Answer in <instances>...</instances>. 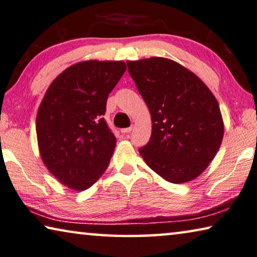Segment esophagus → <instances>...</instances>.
<instances>
[{"label": "esophagus", "instance_id": "obj_1", "mask_svg": "<svg viewBox=\"0 0 257 257\" xmlns=\"http://www.w3.org/2000/svg\"><path fill=\"white\" fill-rule=\"evenodd\" d=\"M132 128H133V127H132V126H130V127H126V128H121V130H120V132H121V133H123V134H128L130 132H131V131H132Z\"/></svg>", "mask_w": 257, "mask_h": 257}]
</instances>
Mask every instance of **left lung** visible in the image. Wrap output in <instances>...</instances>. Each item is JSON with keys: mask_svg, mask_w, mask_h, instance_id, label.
I'll return each mask as SVG.
<instances>
[{"mask_svg": "<svg viewBox=\"0 0 257 257\" xmlns=\"http://www.w3.org/2000/svg\"><path fill=\"white\" fill-rule=\"evenodd\" d=\"M126 64L153 121L150 140L139 153L168 182L196 179L223 139L216 98L197 75L171 59L153 57Z\"/></svg>", "mask_w": 257, "mask_h": 257, "instance_id": "8db88e82", "label": "left lung"}]
</instances>
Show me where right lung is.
<instances>
[{"label": "right lung", "instance_id": "add662e5", "mask_svg": "<svg viewBox=\"0 0 257 257\" xmlns=\"http://www.w3.org/2000/svg\"><path fill=\"white\" fill-rule=\"evenodd\" d=\"M125 70L124 61L78 62L58 75L40 104L36 134L42 161L73 190L93 186L109 165L116 138L102 116Z\"/></svg>", "mask_w": 257, "mask_h": 257}]
</instances>
